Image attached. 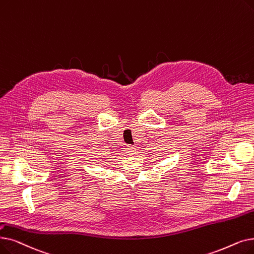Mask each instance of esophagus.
I'll return each mask as SVG.
<instances>
[{
  "mask_svg": "<svg viewBox=\"0 0 254 254\" xmlns=\"http://www.w3.org/2000/svg\"><path fill=\"white\" fill-rule=\"evenodd\" d=\"M127 153H129V154H134V153L136 152V149H135L133 146H127Z\"/></svg>",
  "mask_w": 254,
  "mask_h": 254,
  "instance_id": "34e87169",
  "label": "esophagus"
}]
</instances>
